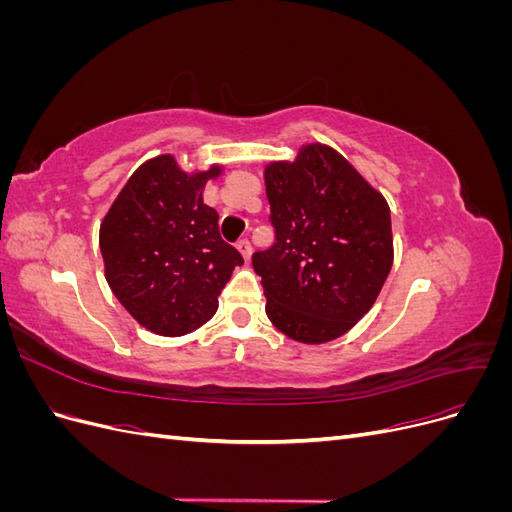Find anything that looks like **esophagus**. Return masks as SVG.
Listing matches in <instances>:
<instances>
[{"instance_id": "34e87169", "label": "esophagus", "mask_w": 512, "mask_h": 512, "mask_svg": "<svg viewBox=\"0 0 512 512\" xmlns=\"http://www.w3.org/2000/svg\"><path fill=\"white\" fill-rule=\"evenodd\" d=\"M237 247H239V252L243 254V258L250 260V256H252V243L247 241V239H239V241H237Z\"/></svg>"}]
</instances>
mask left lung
I'll return each instance as SVG.
<instances>
[{
  "label": "left lung",
  "mask_w": 512,
  "mask_h": 512,
  "mask_svg": "<svg viewBox=\"0 0 512 512\" xmlns=\"http://www.w3.org/2000/svg\"><path fill=\"white\" fill-rule=\"evenodd\" d=\"M275 243L254 252L267 316L303 344L344 335L374 305L393 265L391 211L331 147L265 170Z\"/></svg>",
  "instance_id": "obj_1"
}]
</instances>
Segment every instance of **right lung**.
<instances>
[{
    "label": "right lung",
    "instance_id": "add662e5",
    "mask_svg": "<svg viewBox=\"0 0 512 512\" xmlns=\"http://www.w3.org/2000/svg\"><path fill=\"white\" fill-rule=\"evenodd\" d=\"M220 168L185 175L173 156L145 162L126 183L100 226L106 282L145 329L179 337L215 312L237 247L220 235L218 211L203 203L205 183Z\"/></svg>",
    "mask_w": 512,
    "mask_h": 512
}]
</instances>
